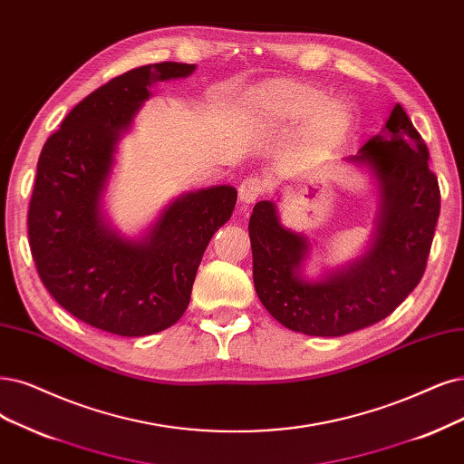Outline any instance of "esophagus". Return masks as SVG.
I'll use <instances>...</instances> for the list:
<instances>
[{
  "label": "esophagus",
  "mask_w": 464,
  "mask_h": 464,
  "mask_svg": "<svg viewBox=\"0 0 464 464\" xmlns=\"http://www.w3.org/2000/svg\"><path fill=\"white\" fill-rule=\"evenodd\" d=\"M266 193V183L260 178H246L238 187V198L243 204H254Z\"/></svg>",
  "instance_id": "esophagus-1"
}]
</instances>
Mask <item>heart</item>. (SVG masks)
I'll return each instance as SVG.
<instances>
[{
	"label": "heart",
	"mask_w": 464,
	"mask_h": 464,
	"mask_svg": "<svg viewBox=\"0 0 464 464\" xmlns=\"http://www.w3.org/2000/svg\"><path fill=\"white\" fill-rule=\"evenodd\" d=\"M254 107L273 126H293L305 121L304 133L315 145H331L346 135L352 124L350 109L327 99L317 85L298 80H273L254 93Z\"/></svg>",
	"instance_id": "heart-1"
}]
</instances>
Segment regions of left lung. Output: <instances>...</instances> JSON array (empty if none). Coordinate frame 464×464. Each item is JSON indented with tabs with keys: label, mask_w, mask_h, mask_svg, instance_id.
Masks as SVG:
<instances>
[{
	"label": "left lung",
	"mask_w": 464,
	"mask_h": 464,
	"mask_svg": "<svg viewBox=\"0 0 464 464\" xmlns=\"http://www.w3.org/2000/svg\"><path fill=\"white\" fill-rule=\"evenodd\" d=\"M350 162L365 164L381 187L371 248L319 281L302 277L307 238L281 226L271 200L254 206L248 233L254 286L266 310L286 329L342 336L388 317L420 283L440 218V185L428 149L401 105L381 135Z\"/></svg>",
	"instance_id": "8db88e82"
}]
</instances>
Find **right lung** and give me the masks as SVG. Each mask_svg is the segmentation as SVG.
Returning <instances> with one entry per match:
<instances>
[{
  "label": "right lung",
  "mask_w": 464,
  "mask_h": 464,
  "mask_svg": "<svg viewBox=\"0 0 464 464\" xmlns=\"http://www.w3.org/2000/svg\"><path fill=\"white\" fill-rule=\"evenodd\" d=\"M193 71L166 61L112 78L80 101L42 149L28 208L32 258L49 295L95 329L147 336L179 321L202 254L233 214L235 187L200 188L166 206L131 241L101 210L116 145L149 88Z\"/></svg>",
  "instance_id": "add662e5"
}]
</instances>
